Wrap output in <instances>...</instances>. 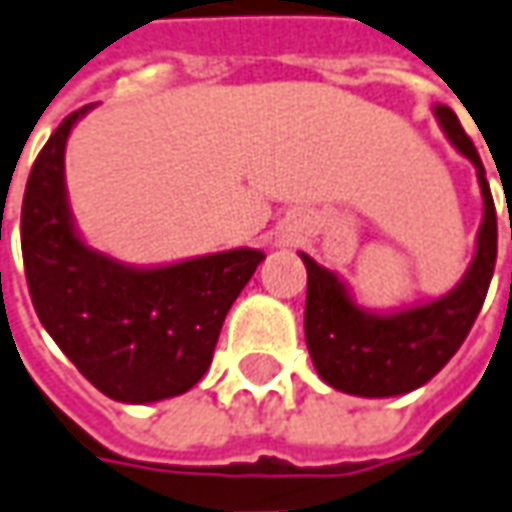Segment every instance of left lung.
Here are the masks:
<instances>
[{"instance_id":"1","label":"left lung","mask_w":512,"mask_h":512,"mask_svg":"<svg viewBox=\"0 0 512 512\" xmlns=\"http://www.w3.org/2000/svg\"><path fill=\"white\" fill-rule=\"evenodd\" d=\"M442 132L476 166L485 216L468 273L451 293L397 312L363 310L332 270L301 253L307 264L304 338L318 375L332 389L358 397H397L425 386L468 338L485 304L496 267V208L485 166L454 109L437 104Z\"/></svg>"}]
</instances>
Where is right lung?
<instances>
[{
    "mask_svg": "<svg viewBox=\"0 0 512 512\" xmlns=\"http://www.w3.org/2000/svg\"><path fill=\"white\" fill-rule=\"evenodd\" d=\"M89 109L61 120L27 177L24 276L44 329L98 392L118 403H157L208 372L222 321L264 253L236 248L132 267L89 248L64 185L67 137Z\"/></svg>",
    "mask_w": 512,
    "mask_h": 512,
    "instance_id": "1",
    "label": "right lung"
}]
</instances>
